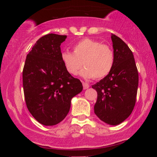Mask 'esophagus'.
I'll use <instances>...</instances> for the list:
<instances>
[{
	"label": "esophagus",
	"instance_id": "1",
	"mask_svg": "<svg viewBox=\"0 0 157 157\" xmlns=\"http://www.w3.org/2000/svg\"><path fill=\"white\" fill-rule=\"evenodd\" d=\"M82 83V86H83V89H87L88 88H89V85L87 83V82H83V81H81Z\"/></svg>",
	"mask_w": 157,
	"mask_h": 157
}]
</instances>
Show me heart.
<instances>
[{"mask_svg":"<svg viewBox=\"0 0 157 157\" xmlns=\"http://www.w3.org/2000/svg\"><path fill=\"white\" fill-rule=\"evenodd\" d=\"M61 60L66 70L75 75L82 68L81 75L86 78L100 80L107 76L114 63V52L107 44H102L96 40L83 38L73 46V53L63 52Z\"/></svg>","mask_w":157,"mask_h":157,"instance_id":"heart-1","label":"heart"}]
</instances>
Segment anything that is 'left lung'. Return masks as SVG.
<instances>
[{
  "mask_svg": "<svg viewBox=\"0 0 157 157\" xmlns=\"http://www.w3.org/2000/svg\"><path fill=\"white\" fill-rule=\"evenodd\" d=\"M114 63L107 76L91 87L97 92L94 113L102 121L117 125L126 120L136 103L138 70L132 52L117 35L111 34Z\"/></svg>",
  "mask_w": 157,
  "mask_h": 157,
  "instance_id": "8db88e82",
  "label": "left lung"
}]
</instances>
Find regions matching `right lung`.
Returning a JSON list of instances; mask_svg holds the SVG:
<instances>
[{"instance_id": "right-lung-1", "label": "right lung", "mask_w": 157, "mask_h": 157, "mask_svg": "<svg viewBox=\"0 0 157 157\" xmlns=\"http://www.w3.org/2000/svg\"><path fill=\"white\" fill-rule=\"evenodd\" d=\"M67 36L48 34L40 37L26 56L23 69L26 104L44 125H55L67 116L71 100L82 90L80 80L68 73L61 60L60 45Z\"/></svg>"}]
</instances>
